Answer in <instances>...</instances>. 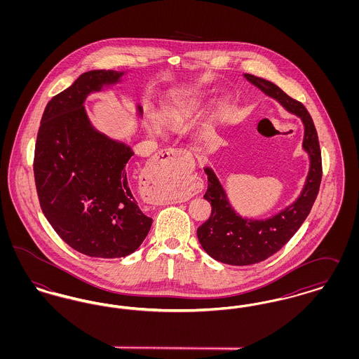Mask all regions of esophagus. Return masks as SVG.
Masks as SVG:
<instances>
[{
  "label": "esophagus",
  "mask_w": 359,
  "mask_h": 359,
  "mask_svg": "<svg viewBox=\"0 0 359 359\" xmlns=\"http://www.w3.org/2000/svg\"><path fill=\"white\" fill-rule=\"evenodd\" d=\"M187 151L184 149H175V148H167V149H163L161 152L154 154L151 160V163L148 164V170H147V176L149 179H160L161 176H165V175H170L172 170H173V165L176 163H179L182 158L187 157ZM201 182L199 180H192L187 184V194L189 196L195 195L196 192L201 191ZM148 203L151 205H161L167 201V198L158 192H154L148 195V198L145 199Z\"/></svg>",
  "instance_id": "1"
}]
</instances>
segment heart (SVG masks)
I'll list each match as a JSON object with an SVG mask.
<instances>
[{
  "mask_svg": "<svg viewBox=\"0 0 359 359\" xmlns=\"http://www.w3.org/2000/svg\"><path fill=\"white\" fill-rule=\"evenodd\" d=\"M202 106V97L198 91H182L173 94L163 103L161 116L163 121L172 128H179L188 121L192 120ZM223 116L222 106H215L207 113V122L214 123L221 120ZM154 130H158L157 126H154Z\"/></svg>",
  "mask_w": 359,
  "mask_h": 359,
  "instance_id": "obj_1",
  "label": "heart"
}]
</instances>
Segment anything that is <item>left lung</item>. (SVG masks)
<instances>
[{"instance_id": "obj_1", "label": "left lung", "mask_w": 359, "mask_h": 359, "mask_svg": "<svg viewBox=\"0 0 359 359\" xmlns=\"http://www.w3.org/2000/svg\"><path fill=\"white\" fill-rule=\"evenodd\" d=\"M245 78L302 118L304 123L303 147L309 154L311 165L306 186L297 201L265 221L239 217L229 203L215 173L205 168L208 184L203 198L211 205V215L198 227V239L208 256L238 266L257 264L273 256L294 236L315 203L323 175L318 132L304 104L266 79L250 74H245Z\"/></svg>"}]
</instances>
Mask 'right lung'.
Returning a JSON list of instances; mask_svg holds the SVG:
<instances>
[{"label": "right lung", "mask_w": 359, "mask_h": 359, "mask_svg": "<svg viewBox=\"0 0 359 359\" xmlns=\"http://www.w3.org/2000/svg\"><path fill=\"white\" fill-rule=\"evenodd\" d=\"M122 75L111 69L82 74L47 103L36 138L34 183L41 211L57 236L86 256H129L152 226L126 176L133 151L93 129L83 107L88 93Z\"/></svg>", "instance_id": "1"}]
</instances>
